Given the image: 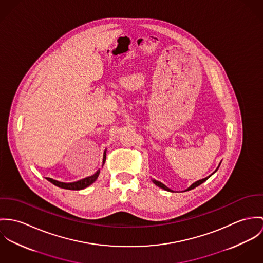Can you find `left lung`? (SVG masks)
I'll list each match as a JSON object with an SVG mask.
<instances>
[{
	"label": "left lung",
	"mask_w": 263,
	"mask_h": 263,
	"mask_svg": "<svg viewBox=\"0 0 263 263\" xmlns=\"http://www.w3.org/2000/svg\"><path fill=\"white\" fill-rule=\"evenodd\" d=\"M219 166H220V164H219ZM219 166H218V167H217V170H218V168H219ZM217 170H216V171H215V172H214V173H213V174H215V173H216V172H217ZM213 174H212V175H213ZM211 175H209V176H206V177H204V178H203V179H200V180H197V181H196V182H194V183H193V184H192V185H191V186H190V187H187V189H186V190H185V191H184V192H186V191H190V190H193V189H195V187H197V186H198V185H200V184H202V183H203V182H204V181H205V180H206V179H208V178H209V177H210V176H211ZM152 181H153V183H155V184H156V185H157V186H159V187H161V189H163V190H165V191H168V192H173V191H172V190H171V189H168V187H167V186H166V185H164V184H163V183H162V182H160V181H158V180H155V179H152Z\"/></svg>",
	"instance_id": "obj_1"
}]
</instances>
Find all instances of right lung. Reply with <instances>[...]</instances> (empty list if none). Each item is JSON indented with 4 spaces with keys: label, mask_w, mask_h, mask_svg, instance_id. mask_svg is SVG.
<instances>
[{
    "label": "right lung",
    "mask_w": 263,
    "mask_h": 263,
    "mask_svg": "<svg viewBox=\"0 0 263 263\" xmlns=\"http://www.w3.org/2000/svg\"><path fill=\"white\" fill-rule=\"evenodd\" d=\"M106 161V150L104 152V157H103V165ZM100 175V170L93 174L90 176H88L86 178H83V179H80L78 181H74V182H61L59 180H55V179H52L50 177H46V179L48 181H50L51 183H53L54 185L61 187V189H65V190H72V191H79V190H83V189H86L88 187V185H90Z\"/></svg>",
    "instance_id": "1"
}]
</instances>
